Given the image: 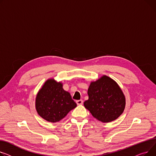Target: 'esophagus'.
<instances>
[{"label":"esophagus","mask_w":156,"mask_h":156,"mask_svg":"<svg viewBox=\"0 0 156 156\" xmlns=\"http://www.w3.org/2000/svg\"><path fill=\"white\" fill-rule=\"evenodd\" d=\"M76 103L77 104V105H82V103H83V100H82V99L77 100Z\"/></svg>","instance_id":"esophagus-1"}]
</instances>
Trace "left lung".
Listing matches in <instances>:
<instances>
[{"label":"left lung","mask_w":156,"mask_h":156,"mask_svg":"<svg viewBox=\"0 0 156 156\" xmlns=\"http://www.w3.org/2000/svg\"><path fill=\"white\" fill-rule=\"evenodd\" d=\"M89 99L84 105L97 120L110 122L116 120L124 111L125 98L116 82L104 76L91 82L88 89Z\"/></svg>","instance_id":"obj_1"}]
</instances>
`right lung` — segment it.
<instances>
[{"mask_svg": "<svg viewBox=\"0 0 156 156\" xmlns=\"http://www.w3.org/2000/svg\"><path fill=\"white\" fill-rule=\"evenodd\" d=\"M77 104L60 82L49 79L40 90L36 99V111L50 122H57L75 108Z\"/></svg>", "mask_w": 156, "mask_h": 156, "instance_id": "obj_1", "label": "right lung"}]
</instances>
